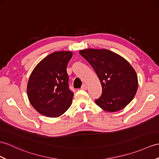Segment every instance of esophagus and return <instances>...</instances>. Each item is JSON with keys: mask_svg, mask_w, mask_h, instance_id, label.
I'll return each mask as SVG.
<instances>
[{"mask_svg": "<svg viewBox=\"0 0 159 159\" xmlns=\"http://www.w3.org/2000/svg\"><path fill=\"white\" fill-rule=\"evenodd\" d=\"M87 88H88V86H87V84H83L82 87H81V89H83V90H86Z\"/></svg>", "mask_w": 159, "mask_h": 159, "instance_id": "esophagus-1", "label": "esophagus"}]
</instances>
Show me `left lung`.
Masks as SVG:
<instances>
[{
    "mask_svg": "<svg viewBox=\"0 0 159 159\" xmlns=\"http://www.w3.org/2000/svg\"><path fill=\"white\" fill-rule=\"evenodd\" d=\"M80 54L96 72L102 93L95 104L110 112H116L129 104L138 87V76L126 60L107 49H87Z\"/></svg>",
    "mask_w": 159,
    "mask_h": 159,
    "instance_id": "8db88e82",
    "label": "left lung"
}]
</instances>
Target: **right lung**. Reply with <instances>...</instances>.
Returning a JSON list of instances; mask_svg holds the SVG:
<instances>
[{"label":"right lung","mask_w":159,"mask_h":159,"mask_svg":"<svg viewBox=\"0 0 159 159\" xmlns=\"http://www.w3.org/2000/svg\"><path fill=\"white\" fill-rule=\"evenodd\" d=\"M72 56L70 51L51 53L39 63L30 76L28 98L43 115L60 116L71 106L74 93L69 88L66 68Z\"/></svg>","instance_id":"add662e5"}]
</instances>
